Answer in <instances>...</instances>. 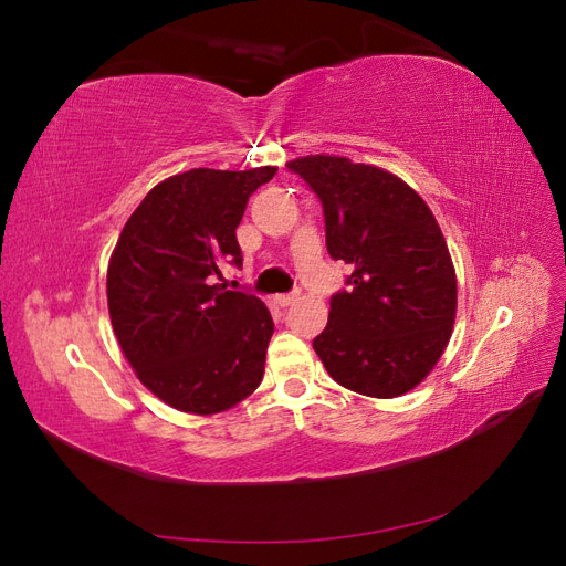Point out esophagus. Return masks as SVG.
<instances>
[{
	"mask_svg": "<svg viewBox=\"0 0 566 566\" xmlns=\"http://www.w3.org/2000/svg\"><path fill=\"white\" fill-rule=\"evenodd\" d=\"M297 297H300L297 293H290V295H279V297H276V304H279V306H283V310H285V306L295 304V302H297Z\"/></svg>",
	"mask_w": 566,
	"mask_h": 566,
	"instance_id": "1",
	"label": "esophagus"
}]
</instances>
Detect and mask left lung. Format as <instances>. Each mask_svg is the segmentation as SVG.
I'll return each instance as SVG.
<instances>
[{"label": "left lung", "instance_id": "obj_1", "mask_svg": "<svg viewBox=\"0 0 566 566\" xmlns=\"http://www.w3.org/2000/svg\"><path fill=\"white\" fill-rule=\"evenodd\" d=\"M285 167L321 200L325 245L352 271L314 339L318 358L342 387L401 397L434 368L455 321V271L432 210L380 167L337 156Z\"/></svg>", "mask_w": 566, "mask_h": 566}]
</instances>
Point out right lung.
Here are the masks:
<instances>
[{
  "instance_id": "1",
  "label": "right lung",
  "mask_w": 566,
  "mask_h": 566,
  "mask_svg": "<svg viewBox=\"0 0 566 566\" xmlns=\"http://www.w3.org/2000/svg\"><path fill=\"white\" fill-rule=\"evenodd\" d=\"M273 175L188 169L150 188L117 238L106 281L115 337L136 378L184 413H219L262 382L271 314L217 279L243 264L235 229Z\"/></svg>"
}]
</instances>
